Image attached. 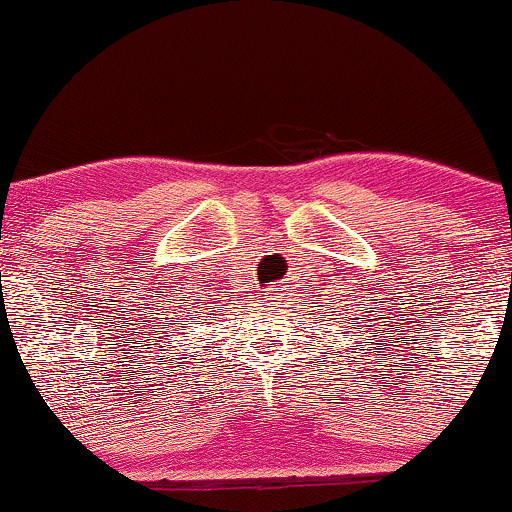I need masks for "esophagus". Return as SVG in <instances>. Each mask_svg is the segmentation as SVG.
<instances>
[{"mask_svg":"<svg viewBox=\"0 0 512 512\" xmlns=\"http://www.w3.org/2000/svg\"><path fill=\"white\" fill-rule=\"evenodd\" d=\"M284 286L282 284H275L270 286L268 291H265V300H270V303H279V300H284Z\"/></svg>","mask_w":512,"mask_h":512,"instance_id":"obj_1","label":"esophagus"}]
</instances>
